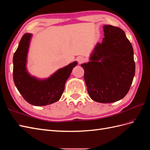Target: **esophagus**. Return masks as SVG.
<instances>
[{
    "label": "esophagus",
    "instance_id": "1",
    "mask_svg": "<svg viewBox=\"0 0 150 150\" xmlns=\"http://www.w3.org/2000/svg\"><path fill=\"white\" fill-rule=\"evenodd\" d=\"M77 60H78L79 64H82L83 62H85V58H84L83 57H78V58H77Z\"/></svg>",
    "mask_w": 150,
    "mask_h": 150
}]
</instances>
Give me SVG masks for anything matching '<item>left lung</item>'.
<instances>
[{"mask_svg":"<svg viewBox=\"0 0 150 150\" xmlns=\"http://www.w3.org/2000/svg\"><path fill=\"white\" fill-rule=\"evenodd\" d=\"M104 38L98 42L83 68L90 98L100 103H111L127 94L135 75L134 50L125 32L110 25L103 26Z\"/></svg>","mask_w":150,"mask_h":150,"instance_id":"left-lung-1","label":"left lung"}]
</instances>
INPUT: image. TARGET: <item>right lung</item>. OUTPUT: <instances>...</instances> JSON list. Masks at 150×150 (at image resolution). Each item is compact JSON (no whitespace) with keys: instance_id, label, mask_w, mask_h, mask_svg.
Listing matches in <instances>:
<instances>
[{"instance_id":"1","label":"right lung","mask_w":150,"mask_h":150,"mask_svg":"<svg viewBox=\"0 0 150 150\" xmlns=\"http://www.w3.org/2000/svg\"><path fill=\"white\" fill-rule=\"evenodd\" d=\"M32 34H25L13 56V80L18 90L28 103L36 106L53 104L61 98L65 83L77 62L58 69L48 78L40 79L27 71V62Z\"/></svg>"}]
</instances>
